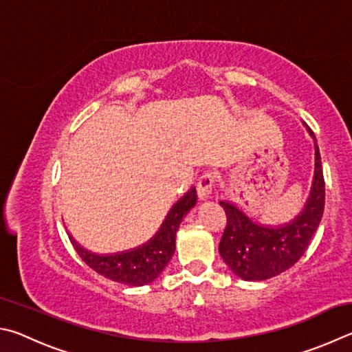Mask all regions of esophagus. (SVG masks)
<instances>
[{"instance_id": "obj_1", "label": "esophagus", "mask_w": 352, "mask_h": 352, "mask_svg": "<svg viewBox=\"0 0 352 352\" xmlns=\"http://www.w3.org/2000/svg\"><path fill=\"white\" fill-rule=\"evenodd\" d=\"M214 181H217V177H214L212 171L202 173L199 181H198V186H196V190H198V196L201 199H206L212 195V190L214 187Z\"/></svg>"}]
</instances>
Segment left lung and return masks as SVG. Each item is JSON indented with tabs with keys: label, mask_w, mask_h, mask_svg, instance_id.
Masks as SVG:
<instances>
[{
	"label": "left lung",
	"mask_w": 352,
	"mask_h": 352,
	"mask_svg": "<svg viewBox=\"0 0 352 352\" xmlns=\"http://www.w3.org/2000/svg\"><path fill=\"white\" fill-rule=\"evenodd\" d=\"M309 133L314 135L311 129ZM219 204L224 207L227 217L219 243V254L227 266L248 281L267 280L285 272L303 256L323 217L324 177L318 145L316 144V171L311 196L305 210L292 223L270 229L252 223L230 202L221 201Z\"/></svg>",
	"instance_id": "1"
}]
</instances>
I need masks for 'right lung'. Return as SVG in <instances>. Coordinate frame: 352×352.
Segmentation results:
<instances>
[{"instance_id":"right-lung-1","label":"right lung","mask_w":352,"mask_h":352,"mask_svg":"<svg viewBox=\"0 0 352 352\" xmlns=\"http://www.w3.org/2000/svg\"><path fill=\"white\" fill-rule=\"evenodd\" d=\"M196 199H198L196 190L192 188L177 204L173 206L165 223L150 243L125 254L108 256L94 255L80 248L72 236L69 239L80 258L104 278L128 286H144L156 280L171 260L176 249V232L179 229L182 218L196 204Z\"/></svg>"}]
</instances>
